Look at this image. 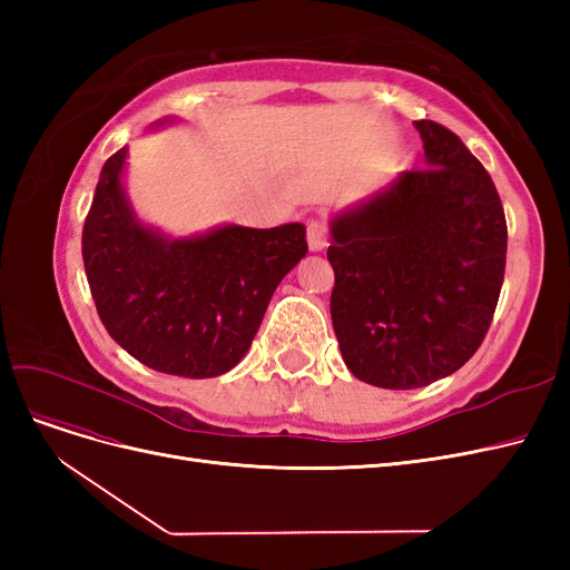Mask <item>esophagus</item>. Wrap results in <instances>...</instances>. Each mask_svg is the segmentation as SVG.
Masks as SVG:
<instances>
[{
    "label": "esophagus",
    "instance_id": "1",
    "mask_svg": "<svg viewBox=\"0 0 570 570\" xmlns=\"http://www.w3.org/2000/svg\"><path fill=\"white\" fill-rule=\"evenodd\" d=\"M306 243L312 252H321L327 245V228L321 218L306 220Z\"/></svg>",
    "mask_w": 570,
    "mask_h": 570
}]
</instances>
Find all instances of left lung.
Masks as SVG:
<instances>
[{
  "label": "left lung",
  "mask_w": 570,
  "mask_h": 570,
  "mask_svg": "<svg viewBox=\"0 0 570 570\" xmlns=\"http://www.w3.org/2000/svg\"><path fill=\"white\" fill-rule=\"evenodd\" d=\"M428 168L333 220L331 316L344 364L385 390L452 375L485 340L507 266L502 199L459 135L416 120Z\"/></svg>",
  "instance_id": "left-lung-1"
}]
</instances>
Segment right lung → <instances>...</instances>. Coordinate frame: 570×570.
I'll list each match as a JSON object with an SVG mask.
<instances>
[{
    "label": "right lung",
    "instance_id": "1",
    "mask_svg": "<svg viewBox=\"0 0 570 570\" xmlns=\"http://www.w3.org/2000/svg\"><path fill=\"white\" fill-rule=\"evenodd\" d=\"M107 159L82 226V262L109 335L145 366L183 377L230 371L252 347L275 287L306 254L302 223L226 226L168 243L140 226Z\"/></svg>",
    "mask_w": 570,
    "mask_h": 570
}]
</instances>
